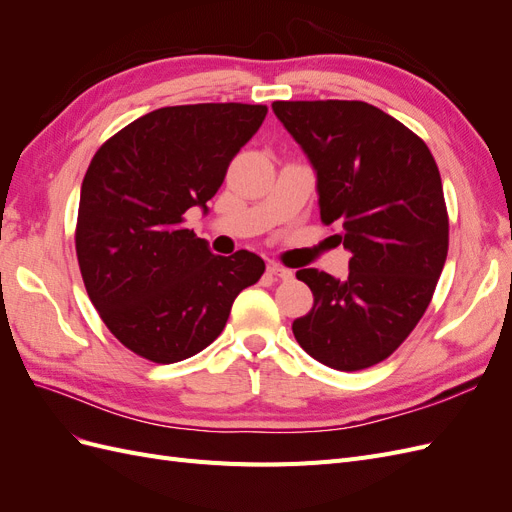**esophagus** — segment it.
Wrapping results in <instances>:
<instances>
[{"mask_svg":"<svg viewBox=\"0 0 512 512\" xmlns=\"http://www.w3.org/2000/svg\"><path fill=\"white\" fill-rule=\"evenodd\" d=\"M267 271H269V275L280 277V280H290V277H292V271L282 267V265H277V262H271V265L267 267Z\"/></svg>","mask_w":512,"mask_h":512,"instance_id":"1","label":"esophagus"}]
</instances>
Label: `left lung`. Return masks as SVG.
I'll use <instances>...</instances> for the list:
<instances>
[{
    "label": "left lung",
    "instance_id": "8db88e82",
    "mask_svg": "<svg viewBox=\"0 0 512 512\" xmlns=\"http://www.w3.org/2000/svg\"><path fill=\"white\" fill-rule=\"evenodd\" d=\"M273 113L314 168L322 222L350 252L344 280L297 271L314 307L292 333L322 365L371 367L412 333L442 273L440 170L421 138L367 102H273Z\"/></svg>",
    "mask_w": 512,
    "mask_h": 512
}]
</instances>
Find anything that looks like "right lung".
I'll use <instances>...</instances> for the list:
<instances>
[{
  "mask_svg": "<svg viewBox=\"0 0 512 512\" xmlns=\"http://www.w3.org/2000/svg\"><path fill=\"white\" fill-rule=\"evenodd\" d=\"M265 117L262 104L166 106L132 121L91 160L76 256L108 331L138 356L177 363L205 350L237 294L265 273L260 256H215L183 228L185 211H209L230 160Z\"/></svg>",
  "mask_w": 512,
  "mask_h": 512,
  "instance_id": "add662e5",
  "label": "right lung"
}]
</instances>
